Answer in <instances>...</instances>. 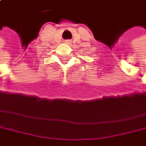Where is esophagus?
Listing matches in <instances>:
<instances>
[{"label":"esophagus","instance_id":"34e87169","mask_svg":"<svg viewBox=\"0 0 146 146\" xmlns=\"http://www.w3.org/2000/svg\"><path fill=\"white\" fill-rule=\"evenodd\" d=\"M67 42H68V41H67Z\"/></svg>","mask_w":146,"mask_h":146}]
</instances>
